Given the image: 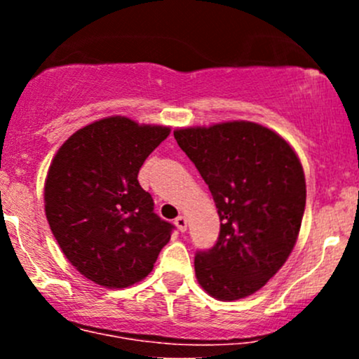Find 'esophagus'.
Masks as SVG:
<instances>
[{
    "mask_svg": "<svg viewBox=\"0 0 359 359\" xmlns=\"http://www.w3.org/2000/svg\"><path fill=\"white\" fill-rule=\"evenodd\" d=\"M175 226H177V229H179L180 233H185V229H187V219H185L184 216H179V217H175Z\"/></svg>",
    "mask_w": 359,
    "mask_h": 359,
    "instance_id": "34e87169",
    "label": "esophagus"
}]
</instances>
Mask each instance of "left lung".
I'll return each instance as SVG.
<instances>
[{
	"label": "left lung",
	"instance_id": "1",
	"mask_svg": "<svg viewBox=\"0 0 359 359\" xmlns=\"http://www.w3.org/2000/svg\"><path fill=\"white\" fill-rule=\"evenodd\" d=\"M179 147L209 185L221 219L211 250L194 258L197 282L212 297L255 294L282 269L306 209V177L292 147L250 121L175 130Z\"/></svg>",
	"mask_w": 359,
	"mask_h": 359
}]
</instances>
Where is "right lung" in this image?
Instances as JSON below:
<instances>
[{
  "mask_svg": "<svg viewBox=\"0 0 359 359\" xmlns=\"http://www.w3.org/2000/svg\"><path fill=\"white\" fill-rule=\"evenodd\" d=\"M170 133L111 116L81 128L53 156L45 214L65 258L86 278L125 288L154 270L174 224L138 182L147 156Z\"/></svg>",
  "mask_w": 359,
  "mask_h": 359,
  "instance_id": "1",
  "label": "right lung"
}]
</instances>
